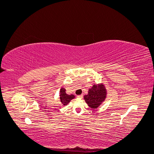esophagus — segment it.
Masks as SVG:
<instances>
[{
	"instance_id": "34e87169",
	"label": "esophagus",
	"mask_w": 154,
	"mask_h": 154,
	"mask_svg": "<svg viewBox=\"0 0 154 154\" xmlns=\"http://www.w3.org/2000/svg\"><path fill=\"white\" fill-rule=\"evenodd\" d=\"M77 97H79V98H82V97H83V95H82H82H78V96H77Z\"/></svg>"
}]
</instances>
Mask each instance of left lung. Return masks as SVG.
<instances>
[{
	"label": "left lung",
	"mask_w": 154,
	"mask_h": 154,
	"mask_svg": "<svg viewBox=\"0 0 154 154\" xmlns=\"http://www.w3.org/2000/svg\"><path fill=\"white\" fill-rule=\"evenodd\" d=\"M107 91L103 83L94 84L88 89V94L84 96V100L87 105L91 109H95L105 101Z\"/></svg>",
	"instance_id": "obj_1"
}]
</instances>
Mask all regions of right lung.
<instances>
[{
    "mask_svg": "<svg viewBox=\"0 0 154 154\" xmlns=\"http://www.w3.org/2000/svg\"><path fill=\"white\" fill-rule=\"evenodd\" d=\"M75 96L73 94H66V89L64 88H61L60 91V100L63 106L67 105L69 102L72 99H74Z\"/></svg>",
    "mask_w": 154,
    "mask_h": 154,
    "instance_id": "add662e5",
    "label": "right lung"
}]
</instances>
